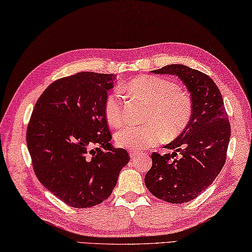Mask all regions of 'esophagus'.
<instances>
[{
	"instance_id": "34e87169",
	"label": "esophagus",
	"mask_w": 252,
	"mask_h": 252,
	"mask_svg": "<svg viewBox=\"0 0 252 252\" xmlns=\"http://www.w3.org/2000/svg\"><path fill=\"white\" fill-rule=\"evenodd\" d=\"M129 156L131 158H138V156H139V153H137V152H134V151H130Z\"/></svg>"
}]
</instances>
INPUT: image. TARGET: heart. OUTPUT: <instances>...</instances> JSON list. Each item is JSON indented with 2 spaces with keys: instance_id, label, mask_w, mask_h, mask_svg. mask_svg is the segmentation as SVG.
Listing matches in <instances>:
<instances>
[{
  "instance_id": "obj_1",
  "label": "heart",
  "mask_w": 252,
  "mask_h": 252,
  "mask_svg": "<svg viewBox=\"0 0 252 252\" xmlns=\"http://www.w3.org/2000/svg\"><path fill=\"white\" fill-rule=\"evenodd\" d=\"M150 104L141 126L126 125L115 134L117 145L127 150H144L166 137H174L187 128L192 116V101L189 94L165 78L141 76L122 87ZM104 113L110 126L117 127L124 122V96L116 88L107 94Z\"/></svg>"
}]
</instances>
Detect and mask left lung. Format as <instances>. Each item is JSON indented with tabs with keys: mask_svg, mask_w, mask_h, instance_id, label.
<instances>
[{
	"mask_svg": "<svg viewBox=\"0 0 252 252\" xmlns=\"http://www.w3.org/2000/svg\"><path fill=\"white\" fill-rule=\"evenodd\" d=\"M152 72L183 81L191 96L192 116L181 135L164 146L174 150L172 154H152L145 185L160 200L184 203L208 189L223 167L231 135L228 115L219 88L205 73L183 64H168Z\"/></svg>",
	"mask_w": 252,
	"mask_h": 252,
	"instance_id": "8db88e82",
	"label": "left lung"
}]
</instances>
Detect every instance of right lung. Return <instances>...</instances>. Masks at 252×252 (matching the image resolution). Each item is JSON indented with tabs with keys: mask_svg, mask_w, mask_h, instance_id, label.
<instances>
[{
	"mask_svg": "<svg viewBox=\"0 0 252 252\" xmlns=\"http://www.w3.org/2000/svg\"><path fill=\"white\" fill-rule=\"evenodd\" d=\"M114 75L78 72L53 81L32 111L27 145L38 180L72 208L108 199L129 155L111 145L104 113Z\"/></svg>",
	"mask_w": 252,
	"mask_h": 252,
	"instance_id": "1",
	"label": "right lung"
}]
</instances>
